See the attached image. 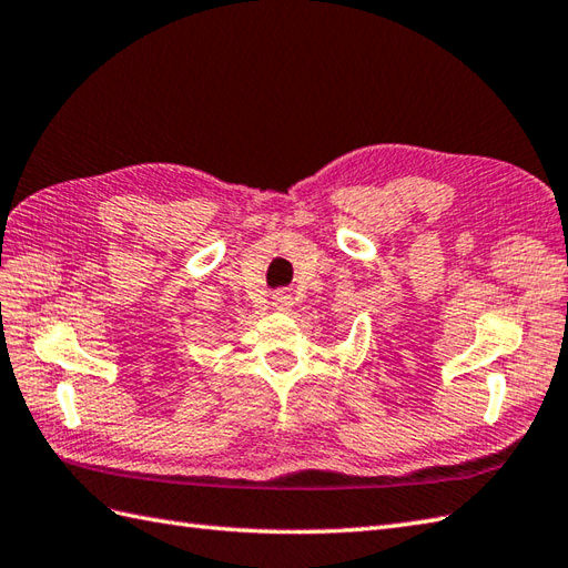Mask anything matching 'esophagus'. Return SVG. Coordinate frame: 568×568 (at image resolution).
Returning a JSON list of instances; mask_svg holds the SVG:
<instances>
[{"label":"esophagus","instance_id":"34e87169","mask_svg":"<svg viewBox=\"0 0 568 568\" xmlns=\"http://www.w3.org/2000/svg\"><path fill=\"white\" fill-rule=\"evenodd\" d=\"M271 304H273L275 312H290V310H293V297H290L287 293H275Z\"/></svg>","mask_w":568,"mask_h":568}]
</instances>
